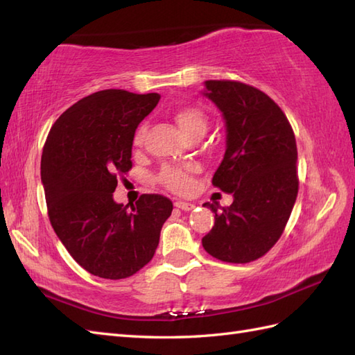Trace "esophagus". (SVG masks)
<instances>
[{"label":"esophagus","instance_id":"1","mask_svg":"<svg viewBox=\"0 0 355 355\" xmlns=\"http://www.w3.org/2000/svg\"><path fill=\"white\" fill-rule=\"evenodd\" d=\"M175 207L180 210H184V212H189V210H192L195 207V205H192V202H186V201H177Z\"/></svg>","mask_w":355,"mask_h":355}]
</instances>
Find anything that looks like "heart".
I'll return each mask as SVG.
<instances>
[{
    "label": "heart",
    "mask_w": 355,
    "mask_h": 355,
    "mask_svg": "<svg viewBox=\"0 0 355 355\" xmlns=\"http://www.w3.org/2000/svg\"><path fill=\"white\" fill-rule=\"evenodd\" d=\"M173 120H175L180 131H182L184 135H189L195 131H206V126H207L205 112L193 107L177 110L175 114H173ZM143 134H145V128L140 126L134 137L135 145H140L143 140ZM191 172H192L191 168L182 169V168H169L168 166V168H164L160 172V182L173 192H187L191 191L193 186Z\"/></svg>",
    "instance_id": "1"
}]
</instances>
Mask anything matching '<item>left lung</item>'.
<instances>
[{
    "mask_svg": "<svg viewBox=\"0 0 355 355\" xmlns=\"http://www.w3.org/2000/svg\"><path fill=\"white\" fill-rule=\"evenodd\" d=\"M202 96L225 126V153L212 183L233 202L221 212L202 205L215 212V225L201 243L216 259L245 263L276 244L296 202V139L282 110L258 88L206 80Z\"/></svg>",
    "mask_w": 355,
    "mask_h": 355,
    "instance_id": "8db88e82",
    "label": "left lung"
}]
</instances>
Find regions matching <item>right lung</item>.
<instances>
[{"instance_id": "obj_1", "label": "right lung", "mask_w": 355, "mask_h": 355, "mask_svg": "<svg viewBox=\"0 0 355 355\" xmlns=\"http://www.w3.org/2000/svg\"><path fill=\"white\" fill-rule=\"evenodd\" d=\"M160 94L103 89L80 99L51 126L41 158L50 223L82 268L125 279L153 259L172 212L163 195H141L131 209L116 202L117 178L131 169L139 123Z\"/></svg>"}]
</instances>
